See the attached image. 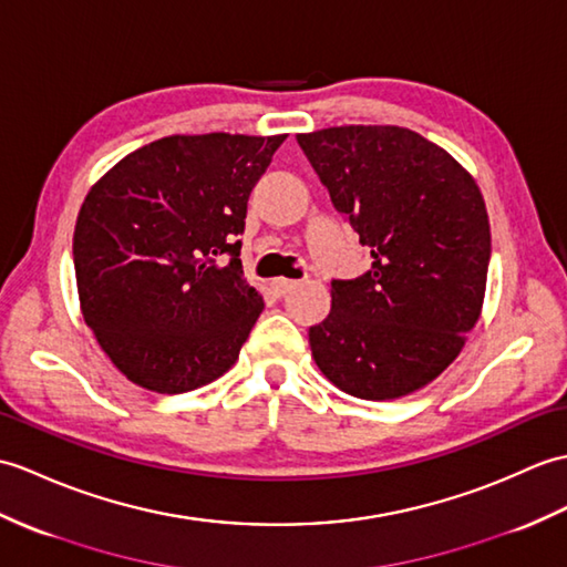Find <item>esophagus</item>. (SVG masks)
I'll return each instance as SVG.
<instances>
[{
  "label": "esophagus",
  "instance_id": "esophagus-1",
  "mask_svg": "<svg viewBox=\"0 0 567 567\" xmlns=\"http://www.w3.org/2000/svg\"><path fill=\"white\" fill-rule=\"evenodd\" d=\"M299 282L297 280H287V278H278V280H272V292L278 295V297H285L287 292H292V289L297 287Z\"/></svg>",
  "mask_w": 567,
  "mask_h": 567
}]
</instances>
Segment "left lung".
I'll return each instance as SVG.
<instances>
[{
  "mask_svg": "<svg viewBox=\"0 0 567 567\" xmlns=\"http://www.w3.org/2000/svg\"><path fill=\"white\" fill-rule=\"evenodd\" d=\"M372 268L333 280L309 328L319 370L350 396L386 401L440 377L478 321L491 262L483 195L437 144L393 125L297 135Z\"/></svg>",
  "mask_w": 567,
  "mask_h": 567,
  "instance_id": "1",
  "label": "left lung"
}]
</instances>
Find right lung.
Segmentation results:
<instances>
[{"label":"right lung","mask_w":567,"mask_h":567,"mask_svg":"<svg viewBox=\"0 0 567 567\" xmlns=\"http://www.w3.org/2000/svg\"><path fill=\"white\" fill-rule=\"evenodd\" d=\"M287 135H174L117 162L79 209L84 321L130 381L183 393L239 358L262 311L246 282V205Z\"/></svg>","instance_id":"right-lung-1"}]
</instances>
